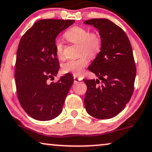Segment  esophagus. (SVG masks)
<instances>
[{"mask_svg": "<svg viewBox=\"0 0 152 152\" xmlns=\"http://www.w3.org/2000/svg\"><path fill=\"white\" fill-rule=\"evenodd\" d=\"M73 77H74V82H78L79 81H81L82 79L80 77H78L77 75H73Z\"/></svg>", "mask_w": 152, "mask_h": 152, "instance_id": "1", "label": "esophagus"}]
</instances>
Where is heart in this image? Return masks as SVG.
I'll return each instance as SVG.
<instances>
[{
	"mask_svg": "<svg viewBox=\"0 0 152 152\" xmlns=\"http://www.w3.org/2000/svg\"><path fill=\"white\" fill-rule=\"evenodd\" d=\"M64 37L72 44L79 45V58L68 60L62 65V70L65 73H72L74 75H80L84 68L89 63V59L94 58L99 55L102 48V38L96 31H89L87 28L75 26L65 31ZM55 52L59 59L65 58L64 45L60 40H56L54 44Z\"/></svg>",
	"mask_w": 152,
	"mask_h": 152,
	"instance_id": "obj_1",
	"label": "heart"
}]
</instances>
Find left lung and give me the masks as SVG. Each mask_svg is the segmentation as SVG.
<instances>
[{"label": "left lung", "instance_id": "1", "mask_svg": "<svg viewBox=\"0 0 152 152\" xmlns=\"http://www.w3.org/2000/svg\"><path fill=\"white\" fill-rule=\"evenodd\" d=\"M84 23L99 29L102 38L101 52L89 66L99 80H83L87 87L85 108L94 118L109 119L124 109L133 94L136 66L132 46L125 31L109 20Z\"/></svg>", "mask_w": 152, "mask_h": 152}]
</instances>
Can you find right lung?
Instances as JSON below:
<instances>
[{"instance_id": "right-lung-1", "label": "right lung", "mask_w": 152, "mask_h": 152, "mask_svg": "<svg viewBox=\"0 0 152 152\" xmlns=\"http://www.w3.org/2000/svg\"><path fill=\"white\" fill-rule=\"evenodd\" d=\"M74 22L41 20L19 43L15 74L18 98L24 111L38 121H50L61 114L74 81L72 75L67 73L58 82H48L60 68L54 48L56 38Z\"/></svg>"}]
</instances>
